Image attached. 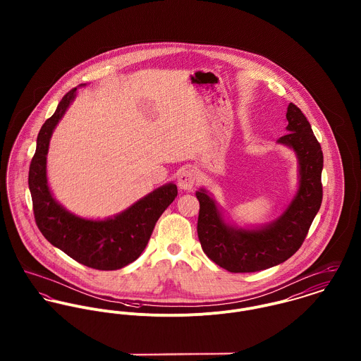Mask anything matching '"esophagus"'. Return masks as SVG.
I'll return each instance as SVG.
<instances>
[{
  "label": "esophagus",
  "instance_id": "obj_1",
  "mask_svg": "<svg viewBox=\"0 0 361 361\" xmlns=\"http://www.w3.org/2000/svg\"><path fill=\"white\" fill-rule=\"evenodd\" d=\"M196 183H197V173H196V171L188 168V169H183L179 173L178 186L180 189H183V190H193Z\"/></svg>",
  "mask_w": 361,
  "mask_h": 361
}]
</instances>
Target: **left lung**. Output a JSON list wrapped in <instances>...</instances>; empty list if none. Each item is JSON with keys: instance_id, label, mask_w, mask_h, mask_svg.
Segmentation results:
<instances>
[{"instance_id": "1", "label": "left lung", "mask_w": 361, "mask_h": 361, "mask_svg": "<svg viewBox=\"0 0 361 361\" xmlns=\"http://www.w3.org/2000/svg\"><path fill=\"white\" fill-rule=\"evenodd\" d=\"M286 119L289 133L278 142L292 147L299 157L300 185L290 206L275 222L261 229L231 228L206 190L196 193L200 203L197 235L203 252L229 272H257L292 257L303 245L321 207V146L298 105L289 104Z\"/></svg>"}]
</instances>
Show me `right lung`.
I'll return each mask as SVG.
<instances>
[{"label": "right lung", "instance_id": "right-lung-1", "mask_svg": "<svg viewBox=\"0 0 361 361\" xmlns=\"http://www.w3.org/2000/svg\"><path fill=\"white\" fill-rule=\"evenodd\" d=\"M69 90L37 136L29 168V189L36 225L52 246L75 261L100 271L119 269L139 257L147 246L155 222L178 196L173 183L165 185L115 218L89 221L72 215L52 199L47 186L46 159L52 130L75 99Z\"/></svg>", "mask_w": 361, "mask_h": 361}]
</instances>
